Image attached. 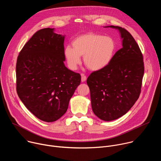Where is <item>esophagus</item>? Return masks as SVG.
I'll use <instances>...</instances> for the list:
<instances>
[{
	"label": "esophagus",
	"instance_id": "1",
	"mask_svg": "<svg viewBox=\"0 0 161 161\" xmlns=\"http://www.w3.org/2000/svg\"><path fill=\"white\" fill-rule=\"evenodd\" d=\"M81 82L86 81V80L87 79V77L84 74H81Z\"/></svg>",
	"mask_w": 161,
	"mask_h": 161
}]
</instances>
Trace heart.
I'll use <instances>...</instances> for the list:
<instances>
[{
  "instance_id": "obj_1",
  "label": "heart",
  "mask_w": 161,
  "mask_h": 161,
  "mask_svg": "<svg viewBox=\"0 0 161 161\" xmlns=\"http://www.w3.org/2000/svg\"><path fill=\"white\" fill-rule=\"evenodd\" d=\"M73 48L67 46L64 53L69 69L76 70L83 56L84 64L92 71H100L113 60L116 50L114 40L108 36L89 33L76 37L72 42Z\"/></svg>"
}]
</instances>
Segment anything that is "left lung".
I'll use <instances>...</instances> for the list:
<instances>
[{
  "instance_id": "1",
  "label": "left lung",
  "mask_w": 161,
  "mask_h": 161,
  "mask_svg": "<svg viewBox=\"0 0 161 161\" xmlns=\"http://www.w3.org/2000/svg\"><path fill=\"white\" fill-rule=\"evenodd\" d=\"M108 27L119 31L123 47L108 66L92 73L86 80L93 112L105 121L121 118L132 108L140 96L144 74L142 53L132 35L121 27Z\"/></svg>"
}]
</instances>
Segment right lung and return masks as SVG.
<instances>
[{
	"label": "right lung",
	"instance_id": "1",
	"mask_svg": "<svg viewBox=\"0 0 161 161\" xmlns=\"http://www.w3.org/2000/svg\"><path fill=\"white\" fill-rule=\"evenodd\" d=\"M65 35L54 28L36 31L21 50L16 63V90L26 108L45 122L67 111L81 76L64 64Z\"/></svg>",
	"mask_w": 161,
	"mask_h": 161
}]
</instances>
